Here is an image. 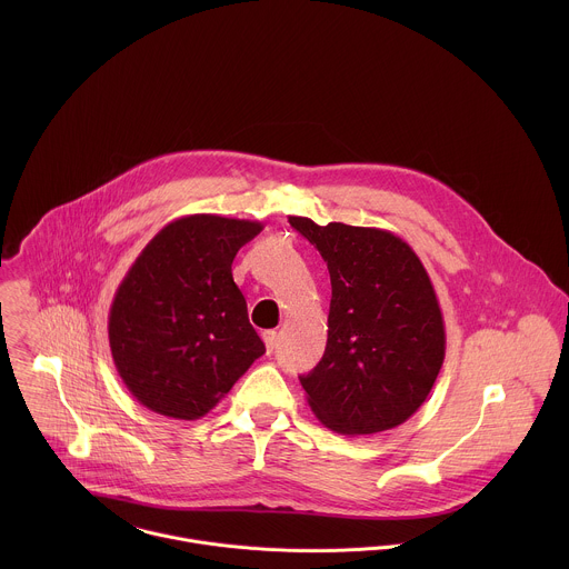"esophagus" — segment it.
Segmentation results:
<instances>
[{"instance_id": "1", "label": "esophagus", "mask_w": 569, "mask_h": 569, "mask_svg": "<svg viewBox=\"0 0 569 569\" xmlns=\"http://www.w3.org/2000/svg\"><path fill=\"white\" fill-rule=\"evenodd\" d=\"M262 341H264V346H267V352H273L276 341H278L276 330H264V332H262Z\"/></svg>"}]
</instances>
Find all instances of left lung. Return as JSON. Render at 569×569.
<instances>
[{
    "mask_svg": "<svg viewBox=\"0 0 569 569\" xmlns=\"http://www.w3.org/2000/svg\"><path fill=\"white\" fill-rule=\"evenodd\" d=\"M289 223L322 253L332 289L325 357L300 377L309 406L346 436L403 425L445 361V320L427 269L388 230L307 217Z\"/></svg>",
    "mask_w": 569,
    "mask_h": 569,
    "instance_id": "left-lung-1",
    "label": "left lung"
}]
</instances>
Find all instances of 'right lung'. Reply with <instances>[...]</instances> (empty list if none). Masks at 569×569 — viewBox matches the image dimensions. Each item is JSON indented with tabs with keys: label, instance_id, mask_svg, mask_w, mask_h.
I'll use <instances>...</instances> for the list:
<instances>
[{
	"label": "right lung",
	"instance_id": "obj_1",
	"mask_svg": "<svg viewBox=\"0 0 569 569\" xmlns=\"http://www.w3.org/2000/svg\"><path fill=\"white\" fill-rule=\"evenodd\" d=\"M260 221L188 214L140 251L109 309L116 370L140 406L197 420L264 352L232 278Z\"/></svg>",
	"mask_w": 569,
	"mask_h": 569
}]
</instances>
